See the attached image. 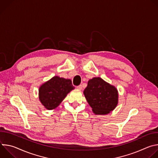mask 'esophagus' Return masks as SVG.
<instances>
[{"label":"esophagus","mask_w":158,"mask_h":158,"mask_svg":"<svg viewBox=\"0 0 158 158\" xmlns=\"http://www.w3.org/2000/svg\"><path fill=\"white\" fill-rule=\"evenodd\" d=\"M77 89H79V90H82V85L81 84H80L79 85L77 86Z\"/></svg>","instance_id":"1"}]
</instances>
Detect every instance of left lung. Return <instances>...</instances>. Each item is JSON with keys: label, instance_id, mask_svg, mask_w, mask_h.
Instances as JSON below:
<instances>
[{"label": "left lung", "instance_id": "obj_1", "mask_svg": "<svg viewBox=\"0 0 158 158\" xmlns=\"http://www.w3.org/2000/svg\"><path fill=\"white\" fill-rule=\"evenodd\" d=\"M84 94L96 114L105 115L113 110L118 103L117 89L101 77H94L88 81Z\"/></svg>", "mask_w": 158, "mask_h": 158}]
</instances>
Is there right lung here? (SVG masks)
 I'll return each instance as SVG.
<instances>
[{
	"label": "right lung",
	"instance_id": "add662e5",
	"mask_svg": "<svg viewBox=\"0 0 158 158\" xmlns=\"http://www.w3.org/2000/svg\"><path fill=\"white\" fill-rule=\"evenodd\" d=\"M74 89L71 79L54 76L39 87V100L48 110L54 109Z\"/></svg>",
	"mask_w": 158,
	"mask_h": 158
}]
</instances>
